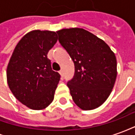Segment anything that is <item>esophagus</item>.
Masks as SVG:
<instances>
[{
    "instance_id": "34e87169",
    "label": "esophagus",
    "mask_w": 135,
    "mask_h": 135,
    "mask_svg": "<svg viewBox=\"0 0 135 135\" xmlns=\"http://www.w3.org/2000/svg\"><path fill=\"white\" fill-rule=\"evenodd\" d=\"M59 74H61V76H64V72H63V70H62V69H61V70L59 71Z\"/></svg>"
}]
</instances>
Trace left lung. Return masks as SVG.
Listing matches in <instances>:
<instances>
[{
	"label": "left lung",
	"instance_id": "left-lung-1",
	"mask_svg": "<svg viewBox=\"0 0 135 135\" xmlns=\"http://www.w3.org/2000/svg\"><path fill=\"white\" fill-rule=\"evenodd\" d=\"M74 64L67 86L75 104L85 110L100 106L112 91L117 76L116 56L103 40L82 28L56 32Z\"/></svg>",
	"mask_w": 135,
	"mask_h": 135
}]
</instances>
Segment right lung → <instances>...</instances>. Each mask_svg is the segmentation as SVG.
<instances>
[{"label":"right lung","instance_id":"1","mask_svg":"<svg viewBox=\"0 0 135 135\" xmlns=\"http://www.w3.org/2000/svg\"><path fill=\"white\" fill-rule=\"evenodd\" d=\"M57 40L55 32L31 31L16 45L8 62V87L16 99L32 110L44 109L54 99L60 74L52 70L47 55Z\"/></svg>","mask_w":135,"mask_h":135}]
</instances>
